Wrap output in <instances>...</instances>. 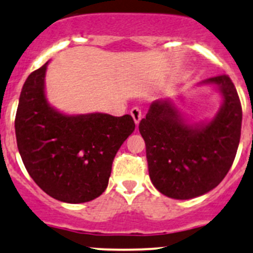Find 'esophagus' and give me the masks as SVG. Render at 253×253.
<instances>
[{
  "label": "esophagus",
  "instance_id": "1",
  "mask_svg": "<svg viewBox=\"0 0 253 253\" xmlns=\"http://www.w3.org/2000/svg\"><path fill=\"white\" fill-rule=\"evenodd\" d=\"M130 114H131L132 119H134L135 124H139L140 121H141V117H142V113H141V109L139 107H134L131 108V111H130Z\"/></svg>",
  "mask_w": 253,
  "mask_h": 253
}]
</instances>
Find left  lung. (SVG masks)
<instances>
[{
  "label": "left lung",
  "instance_id": "obj_1",
  "mask_svg": "<svg viewBox=\"0 0 253 253\" xmlns=\"http://www.w3.org/2000/svg\"><path fill=\"white\" fill-rule=\"evenodd\" d=\"M201 85H214L223 96L210 122L190 124L173 100L165 98L153 101L139 124L151 181L170 199H194L214 189L233 165L240 142L243 109L230 78H210Z\"/></svg>",
  "mask_w": 253,
  "mask_h": 253
}]
</instances>
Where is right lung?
I'll return each instance as SVG.
<instances>
[{
	"label": "right lung",
	"instance_id": "1",
	"mask_svg": "<svg viewBox=\"0 0 253 253\" xmlns=\"http://www.w3.org/2000/svg\"><path fill=\"white\" fill-rule=\"evenodd\" d=\"M48 62L25 80L15 116V137L23 163L46 194L67 204L100 196L112 163L135 123L131 116L106 113L68 116L46 98Z\"/></svg>",
	"mask_w": 253,
	"mask_h": 253
}]
</instances>
